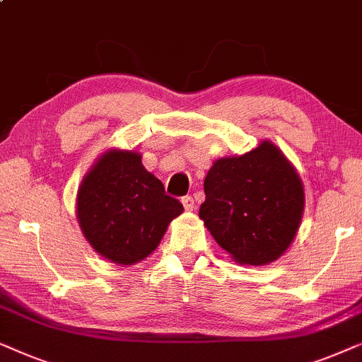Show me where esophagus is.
<instances>
[{
  "label": "esophagus",
  "mask_w": 362,
  "mask_h": 362,
  "mask_svg": "<svg viewBox=\"0 0 362 362\" xmlns=\"http://www.w3.org/2000/svg\"><path fill=\"white\" fill-rule=\"evenodd\" d=\"M182 205L185 208V211H193L195 210V200L192 197H183L182 198Z\"/></svg>",
  "instance_id": "obj_1"
}]
</instances>
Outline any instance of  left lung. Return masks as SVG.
Here are the masks:
<instances>
[{"label": "left lung", "mask_w": 362, "mask_h": 362, "mask_svg": "<svg viewBox=\"0 0 362 362\" xmlns=\"http://www.w3.org/2000/svg\"><path fill=\"white\" fill-rule=\"evenodd\" d=\"M198 216L241 266L277 261L293 243L305 210L298 172L274 142L213 162Z\"/></svg>", "instance_id": "8db88e82"}]
</instances>
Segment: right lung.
I'll use <instances>...</instances> for the list:
<instances>
[{"instance_id":"add662e5","label":"right lung","mask_w":362,"mask_h":362,"mask_svg":"<svg viewBox=\"0 0 362 362\" xmlns=\"http://www.w3.org/2000/svg\"><path fill=\"white\" fill-rule=\"evenodd\" d=\"M141 159L134 149L101 152L81 180L75 202L86 241L118 266L144 261L183 211L182 203L165 195L162 182Z\"/></svg>"}]
</instances>
